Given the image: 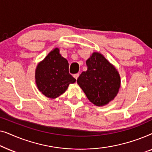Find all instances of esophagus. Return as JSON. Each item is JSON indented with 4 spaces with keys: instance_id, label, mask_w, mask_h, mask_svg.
I'll list each match as a JSON object with an SVG mask.
<instances>
[{
    "instance_id": "obj_1",
    "label": "esophagus",
    "mask_w": 152,
    "mask_h": 152,
    "mask_svg": "<svg viewBox=\"0 0 152 152\" xmlns=\"http://www.w3.org/2000/svg\"><path fill=\"white\" fill-rule=\"evenodd\" d=\"M79 75H79L78 73H77V74H75L74 75H73V77L75 78L76 79V80H77V78H78V77H79Z\"/></svg>"
}]
</instances>
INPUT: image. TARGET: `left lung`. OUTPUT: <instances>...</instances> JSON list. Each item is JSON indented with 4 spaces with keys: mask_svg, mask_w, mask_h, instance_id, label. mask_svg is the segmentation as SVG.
<instances>
[{
    "mask_svg": "<svg viewBox=\"0 0 152 152\" xmlns=\"http://www.w3.org/2000/svg\"><path fill=\"white\" fill-rule=\"evenodd\" d=\"M87 70L82 72L77 82L88 100L103 107L113 100L120 88V76L113 64L102 54L95 52L86 61Z\"/></svg>",
    "mask_w": 152,
    "mask_h": 152,
    "instance_id": "8db88e82",
    "label": "left lung"
}]
</instances>
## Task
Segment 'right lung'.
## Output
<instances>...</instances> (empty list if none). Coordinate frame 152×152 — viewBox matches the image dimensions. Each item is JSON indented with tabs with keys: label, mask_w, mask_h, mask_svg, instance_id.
I'll list each match as a JSON object with an SVG mask.
<instances>
[{
	"label": "right lung",
	"mask_w": 152,
	"mask_h": 152,
	"mask_svg": "<svg viewBox=\"0 0 152 152\" xmlns=\"http://www.w3.org/2000/svg\"><path fill=\"white\" fill-rule=\"evenodd\" d=\"M68 62L55 48L39 62L35 70L37 88L45 97L57 98L67 90L76 80L69 73Z\"/></svg>",
	"instance_id": "1"
}]
</instances>
